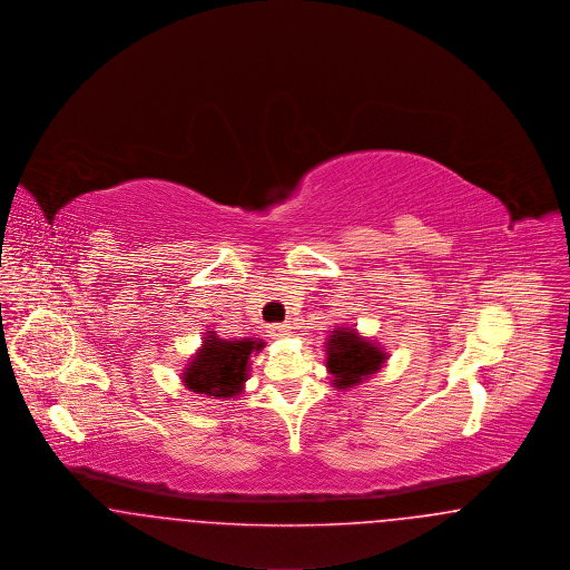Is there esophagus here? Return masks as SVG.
Returning <instances> with one entry per match:
<instances>
[{
    "instance_id": "34e87169",
    "label": "esophagus",
    "mask_w": 570,
    "mask_h": 570,
    "mask_svg": "<svg viewBox=\"0 0 570 570\" xmlns=\"http://www.w3.org/2000/svg\"><path fill=\"white\" fill-rule=\"evenodd\" d=\"M291 333H293V326L286 325V323L269 326V335L275 337V340H284V337H288Z\"/></svg>"
}]
</instances>
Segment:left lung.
Here are the masks:
<instances>
[{"label":"left lung","mask_w":570,"mask_h":570,"mask_svg":"<svg viewBox=\"0 0 570 570\" xmlns=\"http://www.w3.org/2000/svg\"><path fill=\"white\" fill-rule=\"evenodd\" d=\"M326 372L335 389H354L372 379L386 363L389 354L379 342L358 335L353 326H337L328 331L325 344Z\"/></svg>","instance_id":"8db88e82"}]
</instances>
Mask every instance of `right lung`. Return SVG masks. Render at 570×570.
Wrapping results in <instances>:
<instances>
[{
  "label": "right lung",
  "mask_w": 570,
  "mask_h": 570,
  "mask_svg": "<svg viewBox=\"0 0 570 570\" xmlns=\"http://www.w3.org/2000/svg\"><path fill=\"white\" fill-rule=\"evenodd\" d=\"M265 342L258 337L222 340L216 331H207L203 344L191 354L181 382L191 393L212 400H228L242 395L249 379V356L261 353Z\"/></svg>",
  "instance_id": "add662e5"
}]
</instances>
